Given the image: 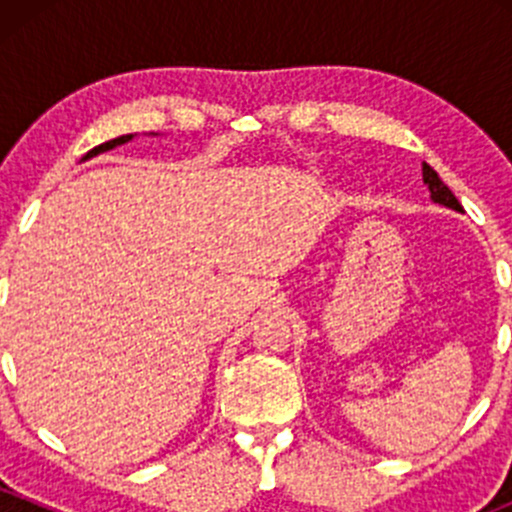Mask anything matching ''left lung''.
I'll return each instance as SVG.
<instances>
[{"label":"left lung","instance_id":"1","mask_svg":"<svg viewBox=\"0 0 512 512\" xmlns=\"http://www.w3.org/2000/svg\"><path fill=\"white\" fill-rule=\"evenodd\" d=\"M421 170H423V183L428 185V193H431L433 203L443 205V208L456 210V213H463V208H461V203H458V198L451 193V190H448V185L443 183L441 178H438L436 170H433L428 163H423Z\"/></svg>","mask_w":512,"mask_h":512}]
</instances>
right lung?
Returning a JSON list of instances; mask_svg holds the SVG:
<instances>
[{"mask_svg":"<svg viewBox=\"0 0 512 512\" xmlns=\"http://www.w3.org/2000/svg\"><path fill=\"white\" fill-rule=\"evenodd\" d=\"M153 136H158V133H153ZM133 138V133H128V136H118V138H113V141H106V143H101V146H96L94 151H89L84 156V160H89V158H96L98 153H106V151H111V148H116V146H123V143H128Z\"/></svg>","mask_w":512,"mask_h":512,"instance_id":"obj_1","label":"right lung"}]
</instances>
